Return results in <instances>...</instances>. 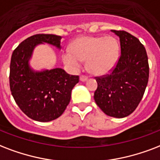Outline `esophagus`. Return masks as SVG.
<instances>
[{
	"label": "esophagus",
	"instance_id": "34e87169",
	"mask_svg": "<svg viewBox=\"0 0 160 160\" xmlns=\"http://www.w3.org/2000/svg\"><path fill=\"white\" fill-rule=\"evenodd\" d=\"M88 79V78L87 76H83V75H82V76H80V81L82 82H86L87 80Z\"/></svg>",
	"mask_w": 160,
	"mask_h": 160
}]
</instances>
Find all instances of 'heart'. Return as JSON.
<instances>
[{
  "label": "heart",
  "instance_id": "b5f03b06",
  "mask_svg": "<svg viewBox=\"0 0 160 160\" xmlns=\"http://www.w3.org/2000/svg\"><path fill=\"white\" fill-rule=\"evenodd\" d=\"M118 41L112 36L79 37L70 45V52L63 53V62L72 69H78L86 61L88 71L95 76L112 72L119 58Z\"/></svg>",
  "mask_w": 160,
  "mask_h": 160
}]
</instances>
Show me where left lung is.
I'll return each instance as SVG.
<instances>
[{
  "label": "left lung",
  "mask_w": 160,
  "mask_h": 160,
  "mask_svg": "<svg viewBox=\"0 0 160 160\" xmlns=\"http://www.w3.org/2000/svg\"><path fill=\"white\" fill-rule=\"evenodd\" d=\"M119 38L121 55L109 75L98 78L94 100L105 114L124 118L138 107L148 81V56L138 38L124 31L111 30Z\"/></svg>",
  "instance_id": "1"
}]
</instances>
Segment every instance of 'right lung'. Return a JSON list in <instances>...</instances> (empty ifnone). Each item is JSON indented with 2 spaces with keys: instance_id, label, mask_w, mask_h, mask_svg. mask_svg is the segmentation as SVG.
Returning <instances> with one entry per match:
<instances>
[{
  "instance_id": "obj_1",
  "label": "right lung",
  "mask_w": 160,
  "mask_h": 160,
  "mask_svg": "<svg viewBox=\"0 0 160 160\" xmlns=\"http://www.w3.org/2000/svg\"><path fill=\"white\" fill-rule=\"evenodd\" d=\"M62 37L37 34L24 40L12 53L10 88L15 101L25 114L38 122H49L62 114L79 81L62 68L35 70L30 65L36 47L48 43L61 50Z\"/></svg>"
}]
</instances>
